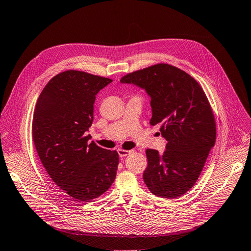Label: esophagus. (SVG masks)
Wrapping results in <instances>:
<instances>
[{
    "label": "esophagus",
    "instance_id": "obj_1",
    "mask_svg": "<svg viewBox=\"0 0 251 251\" xmlns=\"http://www.w3.org/2000/svg\"><path fill=\"white\" fill-rule=\"evenodd\" d=\"M117 152H118L119 157H121V158H124V157L127 156V155H129L130 153H132V152H133V150H125V149H118V150H117Z\"/></svg>",
    "mask_w": 251,
    "mask_h": 251
}]
</instances>
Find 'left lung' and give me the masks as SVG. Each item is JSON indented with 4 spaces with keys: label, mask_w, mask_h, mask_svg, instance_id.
<instances>
[{
    "label": "left lung",
    "mask_w": 251,
    "mask_h": 251,
    "mask_svg": "<svg viewBox=\"0 0 251 251\" xmlns=\"http://www.w3.org/2000/svg\"><path fill=\"white\" fill-rule=\"evenodd\" d=\"M121 81L146 90L150 125L159 126L168 141L162 155L146 150L147 188L162 198L182 196L195 185L216 143V119L203 89L184 70L166 63L127 74Z\"/></svg>",
    "instance_id": "8db88e82"
}]
</instances>
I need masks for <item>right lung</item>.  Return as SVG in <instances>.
Here are the masks:
<instances>
[{"label": "right lung", "mask_w": 251, "mask_h": 251, "mask_svg": "<svg viewBox=\"0 0 251 251\" xmlns=\"http://www.w3.org/2000/svg\"><path fill=\"white\" fill-rule=\"evenodd\" d=\"M112 79L66 70L43 89L32 118V140L48 175L78 202L98 198L116 176L118 153L88 143L94 103Z\"/></svg>", "instance_id": "add662e5"}]
</instances>
